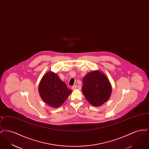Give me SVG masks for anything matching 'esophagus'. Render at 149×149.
<instances>
[{
  "instance_id": "esophagus-1",
  "label": "esophagus",
  "mask_w": 149,
  "mask_h": 149,
  "mask_svg": "<svg viewBox=\"0 0 149 149\" xmlns=\"http://www.w3.org/2000/svg\"><path fill=\"white\" fill-rule=\"evenodd\" d=\"M77 88V85H74V86H72V88H71V89H72V90H74V89H75L76 88Z\"/></svg>"
}]
</instances>
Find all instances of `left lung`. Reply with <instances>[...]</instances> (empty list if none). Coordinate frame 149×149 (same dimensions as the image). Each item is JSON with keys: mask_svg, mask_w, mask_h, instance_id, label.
I'll use <instances>...</instances> for the list:
<instances>
[{"mask_svg": "<svg viewBox=\"0 0 149 149\" xmlns=\"http://www.w3.org/2000/svg\"><path fill=\"white\" fill-rule=\"evenodd\" d=\"M82 92L86 100L95 107L101 106L107 101L112 92L108 78L101 72H89L83 79Z\"/></svg>", "mask_w": 149, "mask_h": 149, "instance_id": "left-lung-1", "label": "left lung"}]
</instances>
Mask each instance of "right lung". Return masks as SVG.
Returning a JSON list of instances; mask_svg holds the SVG:
<instances>
[{"instance_id": "right-lung-1", "label": "right lung", "mask_w": 149, "mask_h": 149, "mask_svg": "<svg viewBox=\"0 0 149 149\" xmlns=\"http://www.w3.org/2000/svg\"><path fill=\"white\" fill-rule=\"evenodd\" d=\"M39 93L43 100L54 108L60 106L72 93L66 84L52 72H47L39 85Z\"/></svg>"}]
</instances>
